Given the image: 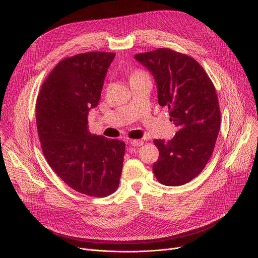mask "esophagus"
<instances>
[{"mask_svg":"<svg viewBox=\"0 0 258 258\" xmlns=\"http://www.w3.org/2000/svg\"><path fill=\"white\" fill-rule=\"evenodd\" d=\"M130 144L133 147H142L144 145V142L140 141V140H133V141H130Z\"/></svg>","mask_w":258,"mask_h":258,"instance_id":"1","label":"esophagus"}]
</instances>
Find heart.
Listing matches in <instances>:
<instances>
[{"label":"heart","instance_id":"b5f03b06","mask_svg":"<svg viewBox=\"0 0 258 258\" xmlns=\"http://www.w3.org/2000/svg\"><path fill=\"white\" fill-rule=\"evenodd\" d=\"M141 76H147V74L144 73V72H142V71H135V72L132 73L130 81H131V79H134V78H136V77H141Z\"/></svg>","mask_w":258,"mask_h":258}]
</instances>
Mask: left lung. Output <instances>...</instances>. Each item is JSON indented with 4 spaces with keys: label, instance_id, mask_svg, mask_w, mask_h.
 I'll return each mask as SVG.
<instances>
[{
    "label": "left lung",
    "instance_id": "1",
    "mask_svg": "<svg viewBox=\"0 0 258 258\" xmlns=\"http://www.w3.org/2000/svg\"><path fill=\"white\" fill-rule=\"evenodd\" d=\"M134 57L153 74L158 102L168 108L170 121L179 128L170 141H154L159 150L154 174L165 186L184 185L205 168L220 130L215 87L204 68L187 54L158 48Z\"/></svg>",
    "mask_w": 258,
    "mask_h": 258
}]
</instances>
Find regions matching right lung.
<instances>
[{
  "instance_id": "1",
  "label": "right lung",
  "mask_w": 258,
  "mask_h": 258,
  "mask_svg": "<svg viewBox=\"0 0 258 258\" xmlns=\"http://www.w3.org/2000/svg\"><path fill=\"white\" fill-rule=\"evenodd\" d=\"M114 55L91 51L64 58L36 102L38 135L49 166L69 187L95 197L116 190L123 168L125 143L91 134L88 126Z\"/></svg>"
}]
</instances>
